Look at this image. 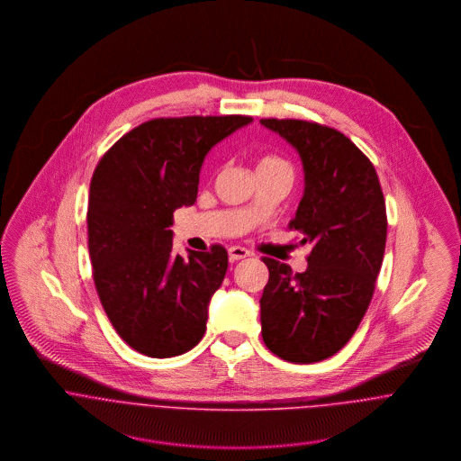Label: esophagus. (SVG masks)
<instances>
[{
    "label": "esophagus",
    "instance_id": "esophagus-1",
    "mask_svg": "<svg viewBox=\"0 0 461 461\" xmlns=\"http://www.w3.org/2000/svg\"><path fill=\"white\" fill-rule=\"evenodd\" d=\"M245 258H250V252H249L247 249H241V247H230V249H229V259H230L232 263L241 261V259H245Z\"/></svg>",
    "mask_w": 461,
    "mask_h": 461
}]
</instances>
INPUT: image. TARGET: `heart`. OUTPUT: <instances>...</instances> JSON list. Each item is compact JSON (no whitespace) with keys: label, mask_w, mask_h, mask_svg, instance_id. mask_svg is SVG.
Listing matches in <instances>:
<instances>
[{"label":"heart","mask_w":461,"mask_h":461,"mask_svg":"<svg viewBox=\"0 0 461 461\" xmlns=\"http://www.w3.org/2000/svg\"><path fill=\"white\" fill-rule=\"evenodd\" d=\"M273 168H285L289 170V165L276 156H263L258 163V170H273Z\"/></svg>","instance_id":"obj_1"}]
</instances>
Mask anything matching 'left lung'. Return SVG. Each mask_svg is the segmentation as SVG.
I'll return each instance as SVG.
<instances>
[{
	"instance_id": "left-lung-1",
	"label": "left lung",
	"mask_w": 461,
	"mask_h": 461,
	"mask_svg": "<svg viewBox=\"0 0 461 461\" xmlns=\"http://www.w3.org/2000/svg\"><path fill=\"white\" fill-rule=\"evenodd\" d=\"M261 124L300 154L305 190L289 227L312 245L303 273L264 259L263 340L287 362L312 364L351 339L371 303L387 241L385 198L373 163L342 132L293 119Z\"/></svg>"
}]
</instances>
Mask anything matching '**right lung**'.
<instances>
[{
  "mask_svg": "<svg viewBox=\"0 0 461 461\" xmlns=\"http://www.w3.org/2000/svg\"><path fill=\"white\" fill-rule=\"evenodd\" d=\"M250 117L154 119L124 134L99 161L88 195V252L103 309L141 355L168 358L203 337L209 302L229 258L172 252L174 211L194 205L207 152Z\"/></svg>",
  "mask_w": 461,
  "mask_h": 461,
  "instance_id": "obj_1",
  "label": "right lung"
}]
</instances>
